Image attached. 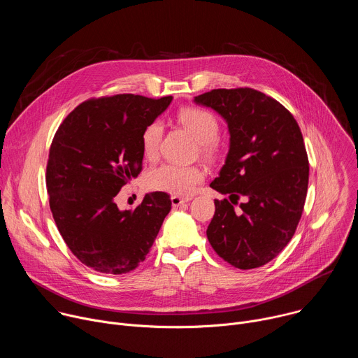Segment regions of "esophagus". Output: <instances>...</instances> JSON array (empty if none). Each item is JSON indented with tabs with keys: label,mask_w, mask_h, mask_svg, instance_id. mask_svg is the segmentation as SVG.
Here are the masks:
<instances>
[{
	"label": "esophagus",
	"mask_w": 358,
	"mask_h": 358,
	"mask_svg": "<svg viewBox=\"0 0 358 358\" xmlns=\"http://www.w3.org/2000/svg\"><path fill=\"white\" fill-rule=\"evenodd\" d=\"M187 201H188V198H181V196H177V195H173V196H171L173 207H180L181 203H185Z\"/></svg>",
	"instance_id": "obj_1"
}]
</instances>
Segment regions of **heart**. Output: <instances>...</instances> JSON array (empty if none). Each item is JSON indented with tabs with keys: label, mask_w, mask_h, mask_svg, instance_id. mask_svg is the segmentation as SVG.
<instances>
[{
	"label": "heart",
	"mask_w": 358,
	"mask_h": 358,
	"mask_svg": "<svg viewBox=\"0 0 358 358\" xmlns=\"http://www.w3.org/2000/svg\"><path fill=\"white\" fill-rule=\"evenodd\" d=\"M178 120L188 127L199 141L203 156L213 157L217 152L215 140L220 134L218 119L206 109L188 108L178 113ZM163 137V124L150 123L141 134V147L144 156L152 159L157 156ZM203 180V171L195 166H180L173 163L162 164L147 174V184L151 189L169 192L177 196L191 195Z\"/></svg>",
	"instance_id": "heart-1"
}]
</instances>
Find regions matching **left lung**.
I'll use <instances>...</instances> for the list:
<instances>
[{"mask_svg": "<svg viewBox=\"0 0 358 358\" xmlns=\"http://www.w3.org/2000/svg\"><path fill=\"white\" fill-rule=\"evenodd\" d=\"M214 109L229 131V151L210 184L229 199H215L207 236L220 257L238 269L271 262L300 221L309 184V160L292 113L250 87L214 89L194 97ZM244 198L240 208L233 206Z\"/></svg>", "mask_w": 358, "mask_h": 358, "instance_id": "obj_1", "label": "left lung"}]
</instances>
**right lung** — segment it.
Masks as SVG:
<instances>
[{"instance_id":"add662e5","label":"right lung","mask_w":358,"mask_h":358,"mask_svg":"<svg viewBox=\"0 0 358 358\" xmlns=\"http://www.w3.org/2000/svg\"><path fill=\"white\" fill-rule=\"evenodd\" d=\"M115 94L80 103L62 122L46 166L49 207L75 257L100 273L123 275L147 257L171 210L166 192L120 211L115 196L141 171V134L171 103Z\"/></svg>"}]
</instances>
